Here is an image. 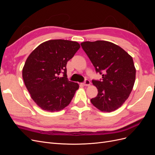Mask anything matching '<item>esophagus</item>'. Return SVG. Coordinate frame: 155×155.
<instances>
[{
  "mask_svg": "<svg viewBox=\"0 0 155 155\" xmlns=\"http://www.w3.org/2000/svg\"><path fill=\"white\" fill-rule=\"evenodd\" d=\"M91 85V81L88 80V79H86V80L85 81V82L83 83V85L84 86H89Z\"/></svg>",
  "mask_w": 155,
  "mask_h": 155,
  "instance_id": "1",
  "label": "esophagus"
}]
</instances>
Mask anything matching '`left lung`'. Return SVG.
Returning <instances> with one entry per match:
<instances>
[{
	"mask_svg": "<svg viewBox=\"0 0 155 155\" xmlns=\"http://www.w3.org/2000/svg\"><path fill=\"white\" fill-rule=\"evenodd\" d=\"M96 72L102 74L100 81L92 80L97 95L91 101L102 112H112L127 100L136 78L132 57L119 46L109 41H85L81 43Z\"/></svg>",
	"mask_w": 155,
	"mask_h": 155,
	"instance_id": "left-lung-1",
	"label": "left lung"
}]
</instances>
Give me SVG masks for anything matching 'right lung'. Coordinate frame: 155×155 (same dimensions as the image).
Listing matches in <instances>:
<instances>
[{"label": "right lung", "mask_w": 155, "mask_h": 155, "mask_svg": "<svg viewBox=\"0 0 155 155\" xmlns=\"http://www.w3.org/2000/svg\"><path fill=\"white\" fill-rule=\"evenodd\" d=\"M80 45L63 39L44 42L32 51L22 68V78L32 100L42 109L55 112L69 105L79 88L68 81L67 64ZM62 73L63 77L58 76Z\"/></svg>", "instance_id": "1"}]
</instances>
